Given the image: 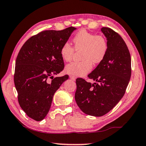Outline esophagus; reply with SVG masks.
Instances as JSON below:
<instances>
[{"instance_id": "1", "label": "esophagus", "mask_w": 146, "mask_h": 146, "mask_svg": "<svg viewBox=\"0 0 146 146\" xmlns=\"http://www.w3.org/2000/svg\"><path fill=\"white\" fill-rule=\"evenodd\" d=\"M69 77H70V79H71L73 80V81H75V80L76 79V77H75V76L70 75V76H69Z\"/></svg>"}]
</instances>
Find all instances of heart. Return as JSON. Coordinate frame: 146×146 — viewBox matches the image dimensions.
Segmentation results:
<instances>
[{"label": "heart", "mask_w": 146, "mask_h": 146, "mask_svg": "<svg viewBox=\"0 0 146 146\" xmlns=\"http://www.w3.org/2000/svg\"><path fill=\"white\" fill-rule=\"evenodd\" d=\"M75 50H82L81 61L73 62L66 65L65 73L69 75L82 77L90 72L93 63L102 62L108 52V44L102 36L81 30L73 39ZM74 50L68 42H65L60 48V55L63 61L68 62L72 59Z\"/></svg>", "instance_id": "b5f03b06"}]
</instances>
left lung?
<instances>
[{
	"mask_svg": "<svg viewBox=\"0 0 146 146\" xmlns=\"http://www.w3.org/2000/svg\"><path fill=\"white\" fill-rule=\"evenodd\" d=\"M101 32L106 37L108 52L102 62L88 77L96 83L76 79L75 99L86 114L102 116L110 111L122 99L131 77V57L126 43L109 28Z\"/></svg>",
	"mask_w": 146,
	"mask_h": 146,
	"instance_id": "8db88e82",
	"label": "left lung"
}]
</instances>
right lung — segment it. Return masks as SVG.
<instances>
[{
    "instance_id": "add662e5",
    "label": "right lung",
    "mask_w": 146,
    "mask_h": 146,
    "mask_svg": "<svg viewBox=\"0 0 146 146\" xmlns=\"http://www.w3.org/2000/svg\"><path fill=\"white\" fill-rule=\"evenodd\" d=\"M76 29L43 31L28 39L18 53L14 85L20 107L33 120L41 121L46 116L55 93L68 79V75H53L64 68L60 48Z\"/></svg>"
}]
</instances>
